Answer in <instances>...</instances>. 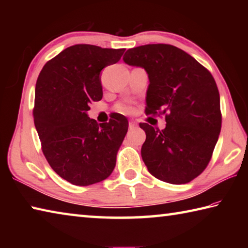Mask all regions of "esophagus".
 <instances>
[{
  "mask_svg": "<svg viewBox=\"0 0 248 248\" xmlns=\"http://www.w3.org/2000/svg\"><path fill=\"white\" fill-rule=\"evenodd\" d=\"M137 125H138V124L136 123V121L131 120V121H130V123H129V129H134V128L137 127Z\"/></svg>",
  "mask_w": 248,
  "mask_h": 248,
  "instance_id": "esophagus-1",
  "label": "esophagus"
}]
</instances>
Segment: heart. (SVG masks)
<instances>
[{
	"instance_id": "obj_1",
	"label": "heart",
	"mask_w": 248,
	"mask_h": 248,
	"mask_svg": "<svg viewBox=\"0 0 248 248\" xmlns=\"http://www.w3.org/2000/svg\"><path fill=\"white\" fill-rule=\"evenodd\" d=\"M118 109L120 111H123V112H125V114H128V112H131V110H132V108H131V106H129V105H125V104H123V105H119V107H118Z\"/></svg>"
}]
</instances>
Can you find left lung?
Wrapping results in <instances>:
<instances>
[{"label":"left lung","mask_w":248,"mask_h":248,"mask_svg":"<svg viewBox=\"0 0 248 248\" xmlns=\"http://www.w3.org/2000/svg\"><path fill=\"white\" fill-rule=\"evenodd\" d=\"M124 61L148 73L146 114L165 115L163 130L140 124L146 134L141 149L144 164L163 182H191L209 164L221 131L215 78L190 54L171 45L129 49Z\"/></svg>","instance_id":"obj_1"}]
</instances>
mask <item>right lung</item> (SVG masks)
Instances as JSON below:
<instances>
[{"instance_id": "obj_1", "label": "right lung", "mask_w": 248, "mask_h": 248, "mask_svg": "<svg viewBox=\"0 0 248 248\" xmlns=\"http://www.w3.org/2000/svg\"><path fill=\"white\" fill-rule=\"evenodd\" d=\"M125 49L75 45L41 70L35 90L33 123L44 155L56 173L77 186L106 179L128 131V119L115 114L106 124L87 116L103 98L100 71L120 60Z\"/></svg>"}]
</instances>
